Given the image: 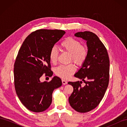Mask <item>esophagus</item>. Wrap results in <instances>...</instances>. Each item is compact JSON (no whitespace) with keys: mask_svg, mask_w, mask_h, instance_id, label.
Returning a JSON list of instances; mask_svg holds the SVG:
<instances>
[{"mask_svg":"<svg viewBox=\"0 0 127 127\" xmlns=\"http://www.w3.org/2000/svg\"><path fill=\"white\" fill-rule=\"evenodd\" d=\"M62 83H63V85H66V84H67V82L66 81V80H64V79L62 80Z\"/></svg>","mask_w":127,"mask_h":127,"instance_id":"obj_1","label":"esophagus"}]
</instances>
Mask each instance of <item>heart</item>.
Instances as JSON below:
<instances>
[{
	"label": "heart",
	"mask_w": 127,
	"mask_h": 127,
	"mask_svg": "<svg viewBox=\"0 0 127 127\" xmlns=\"http://www.w3.org/2000/svg\"><path fill=\"white\" fill-rule=\"evenodd\" d=\"M61 47L65 51L70 53V61H73L78 66H81L85 60L88 55L87 49L82 45L81 42L71 37L64 39L61 43ZM58 57V51L55 47H52L50 51L49 58L52 64H55ZM76 68L73 64L68 65H60L55 69V74L59 77L66 79L69 78L75 72Z\"/></svg>",
	"instance_id": "heart-1"
}]
</instances>
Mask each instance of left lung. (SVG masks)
I'll return each instance as SVG.
<instances>
[{
	"instance_id": "obj_1",
	"label": "left lung",
	"mask_w": 127,
	"mask_h": 127,
	"mask_svg": "<svg viewBox=\"0 0 127 127\" xmlns=\"http://www.w3.org/2000/svg\"><path fill=\"white\" fill-rule=\"evenodd\" d=\"M75 36L86 41L87 57L74 75L86 85L82 87V81L68 83L74 88L69 102L76 111L86 113L95 109L105 93L109 81L110 61L106 49L95 34L79 32Z\"/></svg>"
}]
</instances>
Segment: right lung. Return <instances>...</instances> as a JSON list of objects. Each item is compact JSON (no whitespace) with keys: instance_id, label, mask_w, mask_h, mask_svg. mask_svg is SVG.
<instances>
[{"instance_id":"add662e5","label":"right lung","mask_w":127,"mask_h":127,"mask_svg":"<svg viewBox=\"0 0 127 127\" xmlns=\"http://www.w3.org/2000/svg\"><path fill=\"white\" fill-rule=\"evenodd\" d=\"M65 33L58 30L35 31L26 38L18 51L14 69L15 91L23 104L32 112L47 110L53 91L62 85L57 76L49 82L42 83L40 78L44 74L52 76L50 51Z\"/></svg>"}]
</instances>
